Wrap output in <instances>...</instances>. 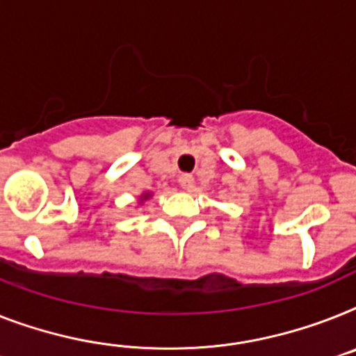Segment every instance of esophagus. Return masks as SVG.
<instances>
[{
  "instance_id": "34e87169",
  "label": "esophagus",
  "mask_w": 356,
  "mask_h": 356,
  "mask_svg": "<svg viewBox=\"0 0 356 356\" xmlns=\"http://www.w3.org/2000/svg\"><path fill=\"white\" fill-rule=\"evenodd\" d=\"M178 181H180L181 189H185V191H191L193 187H195V178H193L191 175H181L180 180Z\"/></svg>"
}]
</instances>
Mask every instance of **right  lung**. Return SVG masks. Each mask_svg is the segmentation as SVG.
<instances>
[{"mask_svg":"<svg viewBox=\"0 0 356 356\" xmlns=\"http://www.w3.org/2000/svg\"><path fill=\"white\" fill-rule=\"evenodd\" d=\"M151 196H152V193H142V195H140V198H138V204L142 205L143 202H147V200L151 198Z\"/></svg>","mask_w":356,"mask_h":356,"instance_id":"obj_1","label":"right lung"}]
</instances>
